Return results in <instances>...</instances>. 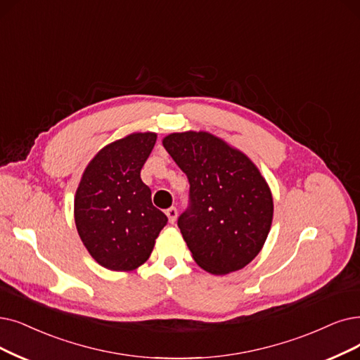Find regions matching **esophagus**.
<instances>
[{
    "mask_svg": "<svg viewBox=\"0 0 360 360\" xmlns=\"http://www.w3.org/2000/svg\"><path fill=\"white\" fill-rule=\"evenodd\" d=\"M165 214H167V217H168V221H169V223H174L176 219H177V208L171 207V208H168V210L165 211Z\"/></svg>",
    "mask_w": 360,
    "mask_h": 360,
    "instance_id": "1",
    "label": "esophagus"
}]
</instances>
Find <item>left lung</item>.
I'll return each instance as SVG.
<instances>
[{
  "label": "left lung",
  "instance_id": "obj_1",
  "mask_svg": "<svg viewBox=\"0 0 360 360\" xmlns=\"http://www.w3.org/2000/svg\"><path fill=\"white\" fill-rule=\"evenodd\" d=\"M162 145L189 179L191 205L177 224L193 260L212 275L243 269L262 251L273 220L260 169L207 131L171 133Z\"/></svg>",
  "mask_w": 360,
  "mask_h": 360
}]
</instances>
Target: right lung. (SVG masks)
Returning a JSON list of instances; mask_svg holds the SVG:
<instances>
[{"label":"right lung","instance_id":"add662e5","mask_svg":"<svg viewBox=\"0 0 360 360\" xmlns=\"http://www.w3.org/2000/svg\"><path fill=\"white\" fill-rule=\"evenodd\" d=\"M156 133H133L100 149L84 169L74 200L78 235L94 260L113 271L145 263L167 215L153 207L140 171Z\"/></svg>","mask_w":360,"mask_h":360}]
</instances>
